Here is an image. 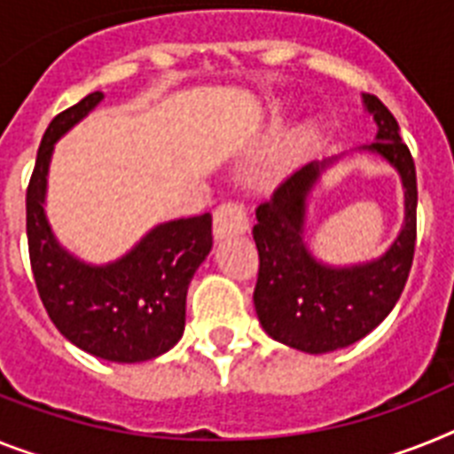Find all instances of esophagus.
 <instances>
[{
  "instance_id": "34e87169",
  "label": "esophagus",
  "mask_w": 454,
  "mask_h": 454,
  "mask_svg": "<svg viewBox=\"0 0 454 454\" xmlns=\"http://www.w3.org/2000/svg\"><path fill=\"white\" fill-rule=\"evenodd\" d=\"M249 231V216L239 203H223L215 209V238L226 239L245 235Z\"/></svg>"
}]
</instances>
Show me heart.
<instances>
[{"label":"heart","mask_w":454,"mask_h":454,"mask_svg":"<svg viewBox=\"0 0 454 454\" xmlns=\"http://www.w3.org/2000/svg\"><path fill=\"white\" fill-rule=\"evenodd\" d=\"M281 121H284V117H281L279 110L274 108L270 110L268 124H265V127H268L270 131H274V129L281 127ZM316 138H318V127H316V124H304V127L293 129V131L284 138V143H281L279 154H277V163H291L293 159L302 156L304 152L309 150L311 145L316 143Z\"/></svg>","instance_id":"1"}]
</instances>
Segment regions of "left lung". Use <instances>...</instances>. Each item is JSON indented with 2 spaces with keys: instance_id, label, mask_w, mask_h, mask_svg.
I'll list each match as a JSON object with an SVG mask.
<instances>
[{
  "instance_id": "1",
  "label": "left lung",
  "mask_w": 454,
  "mask_h": 454,
  "mask_svg": "<svg viewBox=\"0 0 454 454\" xmlns=\"http://www.w3.org/2000/svg\"><path fill=\"white\" fill-rule=\"evenodd\" d=\"M363 108L374 120L376 138L356 152L386 161L403 189L402 228L383 254L339 265L318 258L309 247L307 221L316 186L348 152L304 163L256 209L254 239L261 270L254 307L258 321L274 341L311 356L356 344L386 321L413 262L418 207L413 159L390 110L369 94L363 97Z\"/></svg>"
}]
</instances>
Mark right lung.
Masks as SVG:
<instances>
[{
	"label": "right lung",
	"mask_w": 454,
	"mask_h": 454,
	"mask_svg": "<svg viewBox=\"0 0 454 454\" xmlns=\"http://www.w3.org/2000/svg\"><path fill=\"white\" fill-rule=\"evenodd\" d=\"M104 101L91 91L45 129L27 189V242L36 288L51 321L90 356L133 364L163 356L182 339L186 291L212 251V216L163 221L120 258L90 262L57 239L48 215L55 145Z\"/></svg>",
	"instance_id": "1"
}]
</instances>
